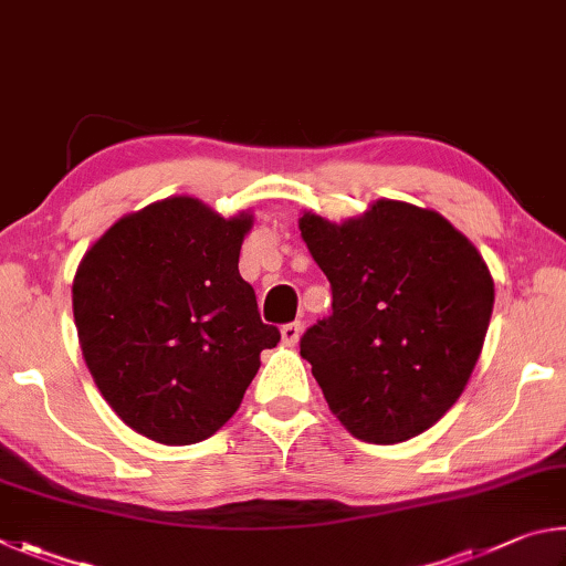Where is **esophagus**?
Returning <instances> with one entry per match:
<instances>
[{"mask_svg": "<svg viewBox=\"0 0 566 566\" xmlns=\"http://www.w3.org/2000/svg\"><path fill=\"white\" fill-rule=\"evenodd\" d=\"M301 333H303V325H301L298 321H295V323L283 325V328H281V338H283L285 345H295V343H298V338H301Z\"/></svg>", "mask_w": 566, "mask_h": 566, "instance_id": "obj_1", "label": "esophagus"}]
</instances>
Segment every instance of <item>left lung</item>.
I'll list each match as a JSON object with an SVG mask.
<instances>
[{
  "label": "left lung",
  "mask_w": 566,
  "mask_h": 566,
  "mask_svg": "<svg viewBox=\"0 0 566 566\" xmlns=\"http://www.w3.org/2000/svg\"><path fill=\"white\" fill-rule=\"evenodd\" d=\"M301 235L331 281L333 315L301 355L353 438L395 444L432 428L468 385L488 335L494 281L438 211L392 198L333 223L305 211Z\"/></svg>",
  "instance_id": "1"
}]
</instances>
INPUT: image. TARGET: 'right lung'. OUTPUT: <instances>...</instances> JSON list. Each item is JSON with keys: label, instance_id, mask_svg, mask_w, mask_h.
Returning a JSON list of instances; mask_svg holds the SVG:
<instances>
[{"label": "right lung", "instance_id": "1", "mask_svg": "<svg viewBox=\"0 0 566 566\" xmlns=\"http://www.w3.org/2000/svg\"><path fill=\"white\" fill-rule=\"evenodd\" d=\"M253 213L223 218L191 196L148 203L84 253L72 285L78 345L98 392L161 444L211 438L241 408L265 325L238 273Z\"/></svg>", "mask_w": 566, "mask_h": 566}]
</instances>
